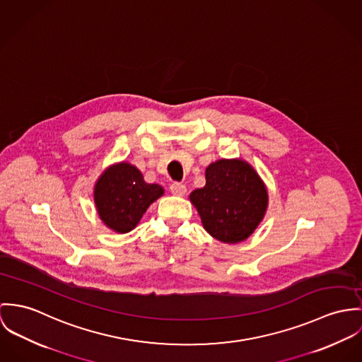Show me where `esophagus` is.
<instances>
[{
    "label": "esophagus",
    "instance_id": "34e87169",
    "mask_svg": "<svg viewBox=\"0 0 362 362\" xmlns=\"http://www.w3.org/2000/svg\"><path fill=\"white\" fill-rule=\"evenodd\" d=\"M186 192H187V189H186V186L182 185V183H173V185L170 186V193H172L173 196L183 197V196L186 194Z\"/></svg>",
    "mask_w": 362,
    "mask_h": 362
}]
</instances>
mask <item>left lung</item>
Instances as JSON below:
<instances>
[{
    "instance_id": "left-lung-1",
    "label": "left lung",
    "mask_w": 362,
    "mask_h": 362,
    "mask_svg": "<svg viewBox=\"0 0 362 362\" xmlns=\"http://www.w3.org/2000/svg\"><path fill=\"white\" fill-rule=\"evenodd\" d=\"M206 233L226 244L248 239L268 209V190L244 160H218L205 169V186L190 193Z\"/></svg>"
}]
</instances>
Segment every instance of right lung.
<instances>
[{
    "instance_id": "add662e5",
    "label": "right lung",
    "mask_w": 362,
    "mask_h": 362,
    "mask_svg": "<svg viewBox=\"0 0 362 362\" xmlns=\"http://www.w3.org/2000/svg\"><path fill=\"white\" fill-rule=\"evenodd\" d=\"M163 193L161 185L147 183L134 165L122 161L110 165L98 176L93 199L101 222L115 233H127Z\"/></svg>"
}]
</instances>
